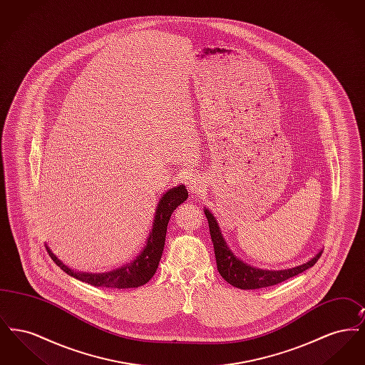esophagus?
Segmentation results:
<instances>
[{
	"instance_id": "34e87169",
	"label": "esophagus",
	"mask_w": 365,
	"mask_h": 365,
	"mask_svg": "<svg viewBox=\"0 0 365 365\" xmlns=\"http://www.w3.org/2000/svg\"><path fill=\"white\" fill-rule=\"evenodd\" d=\"M186 185H187V190L190 191L191 194H198V192L204 190V187H205L202 176L197 174L189 176Z\"/></svg>"
}]
</instances>
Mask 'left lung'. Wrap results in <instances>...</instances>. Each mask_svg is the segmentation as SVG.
Listing matches in <instances>:
<instances>
[{
    "label": "left lung",
    "mask_w": 365,
    "mask_h": 365,
    "mask_svg": "<svg viewBox=\"0 0 365 365\" xmlns=\"http://www.w3.org/2000/svg\"><path fill=\"white\" fill-rule=\"evenodd\" d=\"M204 212L208 219L209 231H210V238H212L213 247H215L217 271L223 277V279L230 284H232L234 287H238L242 290H255V289L278 284L280 282L293 278L295 275L313 267L323 253V250H319L311 260L307 261L301 265L293 267V268L278 269V271L261 269L257 267L246 264L245 261L238 259L232 253V250L227 245L226 240L222 234V230L219 227L216 217L213 216V213L208 208L204 209Z\"/></svg>",
    "instance_id": "left-lung-1"
}]
</instances>
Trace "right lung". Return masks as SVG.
I'll use <instances>...</instances> for the list:
<instances>
[{
    "instance_id": "right-lung-1",
    "label": "right lung",
    "mask_w": 365,
    "mask_h": 365,
    "mask_svg": "<svg viewBox=\"0 0 365 365\" xmlns=\"http://www.w3.org/2000/svg\"><path fill=\"white\" fill-rule=\"evenodd\" d=\"M189 197V192L183 185L175 186L173 189L165 191L160 198L155 212V220L152 231L146 240V245L140 250L138 256L130 262L124 264L120 268H116L109 272H79L67 267L58 257L53 253L51 247L46 245V250L52 260L72 278L86 282L96 287H110V289H131L139 287L148 283L156 274L158 262L161 260V255L164 250L165 234L170 217L175 209L182 202H185Z\"/></svg>"
}]
</instances>
